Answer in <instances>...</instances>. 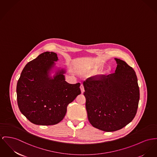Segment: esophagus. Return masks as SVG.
<instances>
[{
    "label": "esophagus",
    "instance_id": "1",
    "mask_svg": "<svg viewBox=\"0 0 157 157\" xmlns=\"http://www.w3.org/2000/svg\"><path fill=\"white\" fill-rule=\"evenodd\" d=\"M80 89H81L82 93L83 94L84 92V89L83 84H81V85H80Z\"/></svg>",
    "mask_w": 157,
    "mask_h": 157
}]
</instances>
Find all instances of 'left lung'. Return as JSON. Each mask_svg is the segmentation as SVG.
I'll list each match as a JSON object with an SVG mask.
<instances>
[{
	"label": "left lung",
	"mask_w": 157,
	"mask_h": 157,
	"mask_svg": "<svg viewBox=\"0 0 157 157\" xmlns=\"http://www.w3.org/2000/svg\"><path fill=\"white\" fill-rule=\"evenodd\" d=\"M114 73L98 75L83 82L86 108L90 123L105 132H114L135 117L140 98L136 73L120 59Z\"/></svg>",
	"instance_id": "obj_1"
}]
</instances>
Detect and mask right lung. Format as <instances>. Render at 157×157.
<instances>
[{
    "instance_id": "right-lung-1",
    "label": "right lung",
    "mask_w": 157,
    "mask_h": 157,
    "mask_svg": "<svg viewBox=\"0 0 157 157\" xmlns=\"http://www.w3.org/2000/svg\"><path fill=\"white\" fill-rule=\"evenodd\" d=\"M58 60L56 53L45 52L27 63L17 86V103L21 113L37 125L58 124L68 105L81 94L80 83L69 84L62 69L52 78L49 72Z\"/></svg>"
}]
</instances>
